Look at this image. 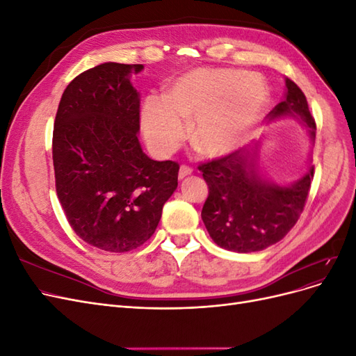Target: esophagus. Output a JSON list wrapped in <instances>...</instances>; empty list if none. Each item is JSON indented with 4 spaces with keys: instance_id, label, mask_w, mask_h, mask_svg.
<instances>
[{
    "instance_id": "esophagus-1",
    "label": "esophagus",
    "mask_w": 356,
    "mask_h": 356,
    "mask_svg": "<svg viewBox=\"0 0 356 356\" xmlns=\"http://www.w3.org/2000/svg\"><path fill=\"white\" fill-rule=\"evenodd\" d=\"M191 174V169L188 168V166H186V165H182L181 168H179V172H178V177H179V179H182V178H186V177H188Z\"/></svg>"
}]
</instances>
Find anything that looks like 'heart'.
<instances>
[{
	"mask_svg": "<svg viewBox=\"0 0 356 356\" xmlns=\"http://www.w3.org/2000/svg\"><path fill=\"white\" fill-rule=\"evenodd\" d=\"M268 101L257 74L196 68L169 84L165 99L148 98L141 113L148 145L160 156L174 152L190 127V139L204 156L227 154L252 134Z\"/></svg>",
	"mask_w": 356,
	"mask_h": 356,
	"instance_id": "b5f03b06",
	"label": "heart"
}]
</instances>
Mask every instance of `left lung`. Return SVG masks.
Returning a JSON list of instances; mask_svg holds the SVG:
<instances>
[{
  "instance_id": "1",
  "label": "left lung",
  "mask_w": 356,
  "mask_h": 356,
  "mask_svg": "<svg viewBox=\"0 0 356 356\" xmlns=\"http://www.w3.org/2000/svg\"><path fill=\"white\" fill-rule=\"evenodd\" d=\"M285 99L267 114L268 122L296 118L314 144L316 124L305 93L289 79H285ZM258 148L260 143L199 166L209 188L202 220L212 241L227 251H263L284 239L303 212L314 179L309 160L298 179L276 184L261 174Z\"/></svg>"
}]
</instances>
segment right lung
<instances>
[{"instance_id": "obj_1", "label": "right lung", "mask_w": 356, "mask_h": 356, "mask_svg": "<svg viewBox=\"0 0 356 356\" xmlns=\"http://www.w3.org/2000/svg\"><path fill=\"white\" fill-rule=\"evenodd\" d=\"M144 65L105 62L75 77L53 129L56 193L75 234L98 250L127 252L152 238L178 187L175 161L139 144L141 96L131 75Z\"/></svg>"}]
</instances>
